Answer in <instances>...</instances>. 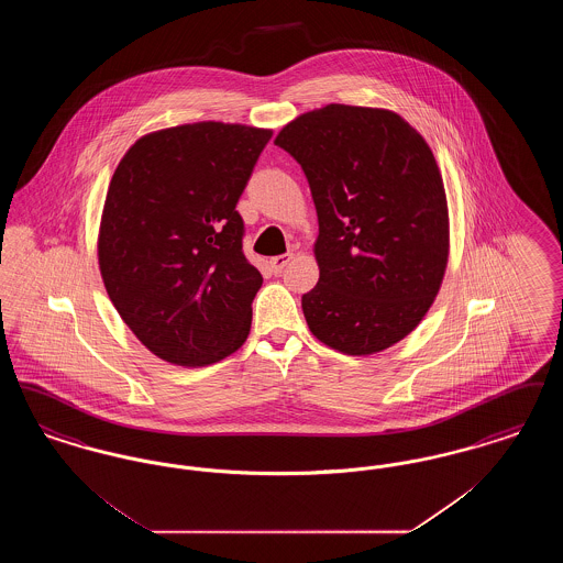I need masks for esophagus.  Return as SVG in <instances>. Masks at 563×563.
<instances>
[{"mask_svg":"<svg viewBox=\"0 0 563 563\" xmlns=\"http://www.w3.org/2000/svg\"><path fill=\"white\" fill-rule=\"evenodd\" d=\"M294 260V253H287V255H276V257H269V268L272 272H280V269L285 268L289 262Z\"/></svg>","mask_w":563,"mask_h":563,"instance_id":"obj_1","label":"esophagus"}]
</instances>
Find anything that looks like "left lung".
I'll list each match as a JSON object with an SVG mask.
<instances>
[{
    "label": "left lung",
    "instance_id": "obj_1",
    "mask_svg": "<svg viewBox=\"0 0 563 563\" xmlns=\"http://www.w3.org/2000/svg\"><path fill=\"white\" fill-rule=\"evenodd\" d=\"M274 143L301 164L319 214V283L301 297L312 335L369 356L409 335L450 257L443 177L427 139L390 109L329 103Z\"/></svg>",
    "mask_w": 563,
    "mask_h": 563
}]
</instances>
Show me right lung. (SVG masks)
<instances>
[{
	"label": "right lung",
	"instance_id": "right-lung-1",
	"mask_svg": "<svg viewBox=\"0 0 563 563\" xmlns=\"http://www.w3.org/2000/svg\"><path fill=\"white\" fill-rule=\"evenodd\" d=\"M269 129L194 122L136 139L115 166L97 255L122 321L158 358L207 367L241 349L264 278L236 202Z\"/></svg>",
	"mask_w": 563,
	"mask_h": 563
}]
</instances>
